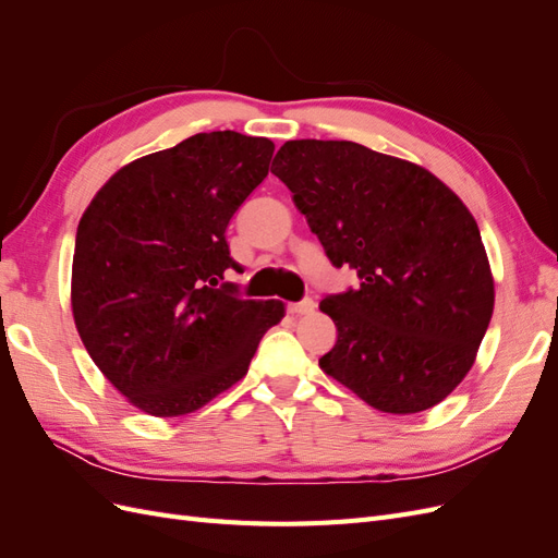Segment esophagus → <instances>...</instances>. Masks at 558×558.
<instances>
[{"label":"esophagus","mask_w":558,"mask_h":558,"mask_svg":"<svg viewBox=\"0 0 558 558\" xmlns=\"http://www.w3.org/2000/svg\"><path fill=\"white\" fill-rule=\"evenodd\" d=\"M314 310H316V302H314V300H310V298L300 300V302H293V305H289V312H291V314H295V316L312 314Z\"/></svg>","instance_id":"esophagus-1"}]
</instances>
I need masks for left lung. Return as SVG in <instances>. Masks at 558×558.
Instances as JSON below:
<instances>
[{"instance_id":"1","label":"left lung","mask_w":558,"mask_h":558,"mask_svg":"<svg viewBox=\"0 0 558 558\" xmlns=\"http://www.w3.org/2000/svg\"><path fill=\"white\" fill-rule=\"evenodd\" d=\"M272 174L330 263L361 279L320 300L337 328L320 369L379 412L442 402L494 314L492 267L461 197L424 167L353 142H286Z\"/></svg>"}]
</instances>
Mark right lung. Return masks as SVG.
Instances as JSON below:
<instances>
[{
    "label": "right lung",
    "instance_id": "right-lung-1",
    "mask_svg": "<svg viewBox=\"0 0 558 558\" xmlns=\"http://www.w3.org/2000/svg\"><path fill=\"white\" fill-rule=\"evenodd\" d=\"M275 144L199 132L121 167L76 230L74 324L102 375L150 416L199 410L248 369L279 300L223 281L226 228L267 177Z\"/></svg>",
    "mask_w": 558,
    "mask_h": 558
}]
</instances>
